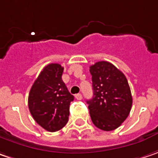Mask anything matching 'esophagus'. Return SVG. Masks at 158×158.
I'll return each mask as SVG.
<instances>
[{
    "instance_id": "34e87169",
    "label": "esophagus",
    "mask_w": 158,
    "mask_h": 158,
    "mask_svg": "<svg viewBox=\"0 0 158 158\" xmlns=\"http://www.w3.org/2000/svg\"><path fill=\"white\" fill-rule=\"evenodd\" d=\"M75 98L77 100H82V95H81L80 94H77L75 95Z\"/></svg>"
}]
</instances>
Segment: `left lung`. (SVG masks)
<instances>
[{
	"mask_svg": "<svg viewBox=\"0 0 158 158\" xmlns=\"http://www.w3.org/2000/svg\"><path fill=\"white\" fill-rule=\"evenodd\" d=\"M94 96L86 101L94 125L112 131L127 119L133 98L124 73L112 64L101 61L90 66Z\"/></svg>",
	"mask_w": 158,
	"mask_h": 158,
	"instance_id": "left-lung-1",
	"label": "left lung"
}]
</instances>
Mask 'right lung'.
<instances>
[{
  "label": "right lung",
  "instance_id": "add662e5",
  "mask_svg": "<svg viewBox=\"0 0 158 158\" xmlns=\"http://www.w3.org/2000/svg\"><path fill=\"white\" fill-rule=\"evenodd\" d=\"M64 67L49 64L34 81L28 96V107L33 119L48 132L64 127L69 119L70 104L74 96L62 79Z\"/></svg>",
  "mask_w": 158,
  "mask_h": 158
}]
</instances>
